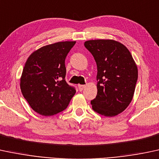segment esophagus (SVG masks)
<instances>
[{
  "label": "esophagus",
  "instance_id": "obj_1",
  "mask_svg": "<svg viewBox=\"0 0 159 159\" xmlns=\"http://www.w3.org/2000/svg\"><path fill=\"white\" fill-rule=\"evenodd\" d=\"M85 87V85H78V88H79L80 91H83Z\"/></svg>",
  "mask_w": 159,
  "mask_h": 159
}]
</instances>
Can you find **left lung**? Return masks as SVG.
<instances>
[{"label":"left lung","mask_w":159,"mask_h":159,"mask_svg":"<svg viewBox=\"0 0 159 159\" xmlns=\"http://www.w3.org/2000/svg\"><path fill=\"white\" fill-rule=\"evenodd\" d=\"M85 47L97 64L96 98L91 101L96 113L112 117L121 113L131 102L138 70L131 52L113 40L85 41Z\"/></svg>","instance_id":"left-lung-1"}]
</instances>
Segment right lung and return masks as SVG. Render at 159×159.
Instances as JSON below:
<instances>
[{
  "mask_svg": "<svg viewBox=\"0 0 159 159\" xmlns=\"http://www.w3.org/2000/svg\"><path fill=\"white\" fill-rule=\"evenodd\" d=\"M76 41L49 44L31 53L20 79V88L31 107L44 116L56 115L68 106L76 93L66 83L65 58Z\"/></svg>",
  "mask_w": 159,
  "mask_h": 159,
  "instance_id": "obj_1",
  "label": "right lung"
}]
</instances>
